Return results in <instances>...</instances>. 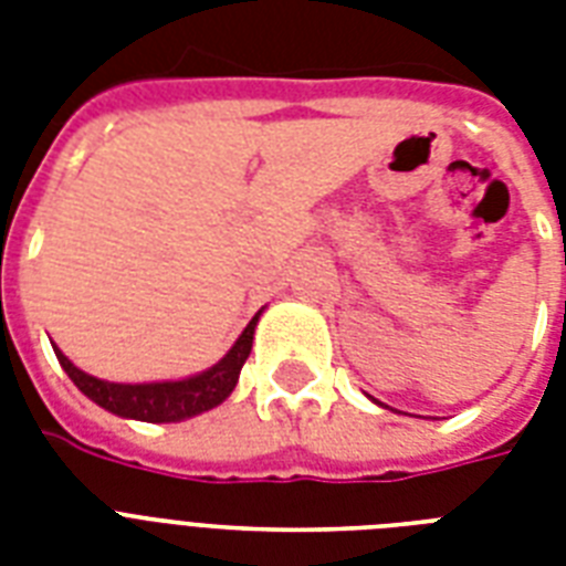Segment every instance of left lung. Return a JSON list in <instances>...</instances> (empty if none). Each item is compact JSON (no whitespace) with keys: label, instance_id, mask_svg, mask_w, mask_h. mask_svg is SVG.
Returning <instances> with one entry per match:
<instances>
[{"label":"left lung","instance_id":"1","mask_svg":"<svg viewBox=\"0 0 566 566\" xmlns=\"http://www.w3.org/2000/svg\"><path fill=\"white\" fill-rule=\"evenodd\" d=\"M378 405H381V402H378ZM381 408H387V405H381Z\"/></svg>","mask_w":566,"mask_h":566}]
</instances>
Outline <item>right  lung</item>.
<instances>
[{
  "instance_id": "1",
  "label": "right lung",
  "mask_w": 566,
  "mask_h": 566,
  "mask_svg": "<svg viewBox=\"0 0 566 566\" xmlns=\"http://www.w3.org/2000/svg\"><path fill=\"white\" fill-rule=\"evenodd\" d=\"M261 314H264V308L249 319V326L240 332L234 346L213 367L196 373V376L179 378V381H144V385L105 381V378L78 370L55 344H52V349H55L66 376L73 378V385L105 411L140 422H181L196 417V413L211 411L229 399L234 385H238L240 367L247 364L249 353H252V337H255Z\"/></svg>"
}]
</instances>
